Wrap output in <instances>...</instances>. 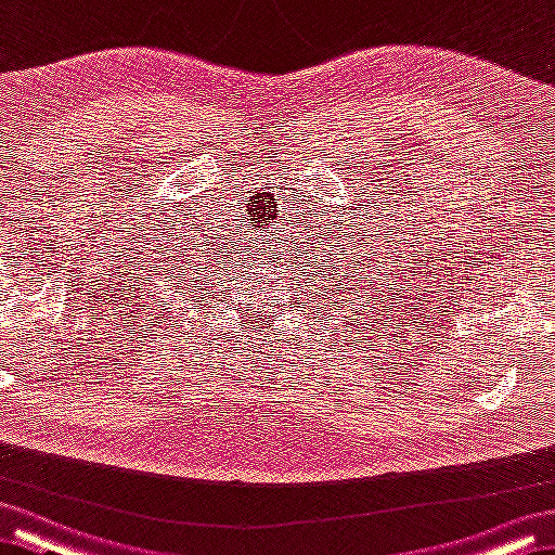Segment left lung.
Here are the masks:
<instances>
[{
  "label": "left lung",
  "instance_id": "8db88e82",
  "mask_svg": "<svg viewBox=\"0 0 555 555\" xmlns=\"http://www.w3.org/2000/svg\"><path fill=\"white\" fill-rule=\"evenodd\" d=\"M357 263H359V261H357Z\"/></svg>",
  "mask_w": 555,
  "mask_h": 555
}]
</instances>
